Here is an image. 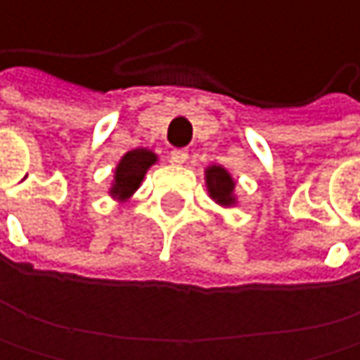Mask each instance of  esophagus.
I'll use <instances>...</instances> for the list:
<instances>
[{"label":"esophagus","instance_id":"1","mask_svg":"<svg viewBox=\"0 0 360 360\" xmlns=\"http://www.w3.org/2000/svg\"><path fill=\"white\" fill-rule=\"evenodd\" d=\"M170 160H172L174 164H184V162H188V150H186V148H172V150H170Z\"/></svg>","mask_w":360,"mask_h":360}]
</instances>
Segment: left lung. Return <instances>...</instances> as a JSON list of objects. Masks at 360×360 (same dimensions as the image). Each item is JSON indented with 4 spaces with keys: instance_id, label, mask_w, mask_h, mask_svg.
I'll return each instance as SVG.
<instances>
[{
    "instance_id": "8db88e82",
    "label": "left lung",
    "mask_w": 360,
    "mask_h": 360,
    "mask_svg": "<svg viewBox=\"0 0 360 360\" xmlns=\"http://www.w3.org/2000/svg\"><path fill=\"white\" fill-rule=\"evenodd\" d=\"M207 188H210V194L220 202V205H231L233 202V179L231 174L220 168V166H212L207 170Z\"/></svg>"
}]
</instances>
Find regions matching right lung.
I'll return each mask as SVG.
<instances>
[{"instance_id": "right-lung-1", "label": "right lung", "mask_w": 360, "mask_h": 360, "mask_svg": "<svg viewBox=\"0 0 360 360\" xmlns=\"http://www.w3.org/2000/svg\"><path fill=\"white\" fill-rule=\"evenodd\" d=\"M155 153H150L146 148H136L129 150V153L120 160L116 174H114V188L112 194L120 196V198H127L129 194H134L138 190V186L142 184L144 172L148 170L150 164H155Z\"/></svg>"}]
</instances>
